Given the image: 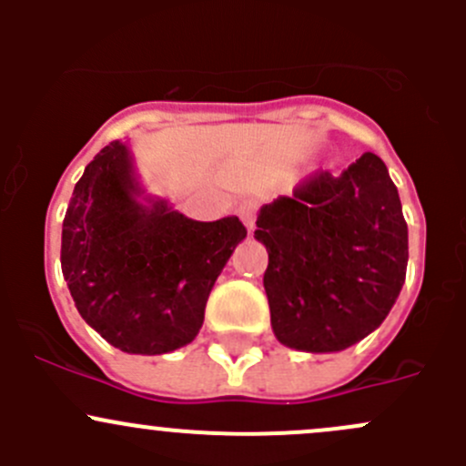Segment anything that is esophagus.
<instances>
[{
	"mask_svg": "<svg viewBox=\"0 0 466 466\" xmlns=\"http://www.w3.org/2000/svg\"><path fill=\"white\" fill-rule=\"evenodd\" d=\"M257 209H259V205H257L255 198H246L238 203L237 216L243 220V225H246V228L252 229V225H255V218H257Z\"/></svg>",
	"mask_w": 466,
	"mask_h": 466,
	"instance_id": "34e87169",
	"label": "esophagus"
}]
</instances>
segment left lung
Returning a JSON list of instances; mask_svg holds the SVG:
<instances>
[{"label": "left lung", "instance_id": "1", "mask_svg": "<svg viewBox=\"0 0 466 466\" xmlns=\"http://www.w3.org/2000/svg\"><path fill=\"white\" fill-rule=\"evenodd\" d=\"M277 340L340 351L372 333L406 281L408 225L383 159L363 153L338 177L316 171L257 218Z\"/></svg>", "mask_w": 466, "mask_h": 466}]
</instances>
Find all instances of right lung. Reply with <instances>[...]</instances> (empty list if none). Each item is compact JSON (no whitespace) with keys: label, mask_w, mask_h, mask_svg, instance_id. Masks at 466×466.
I'll list each match as a JSON object with an SVG mask.
<instances>
[{"label":"right lung","mask_w":466,"mask_h":466,"mask_svg":"<svg viewBox=\"0 0 466 466\" xmlns=\"http://www.w3.org/2000/svg\"><path fill=\"white\" fill-rule=\"evenodd\" d=\"M137 194L126 144L106 146L74 187L60 263L94 331L116 350L155 356L198 336L214 281L248 229L237 216L200 223Z\"/></svg>","instance_id":"1"}]
</instances>
